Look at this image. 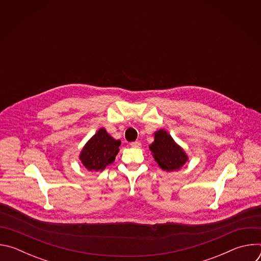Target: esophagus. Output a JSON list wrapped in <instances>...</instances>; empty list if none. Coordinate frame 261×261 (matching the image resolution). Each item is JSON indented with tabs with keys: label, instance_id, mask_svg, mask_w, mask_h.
Segmentation results:
<instances>
[{
	"label": "esophagus",
	"instance_id": "obj_1",
	"mask_svg": "<svg viewBox=\"0 0 261 261\" xmlns=\"http://www.w3.org/2000/svg\"><path fill=\"white\" fill-rule=\"evenodd\" d=\"M130 145H131L132 147H140V146H141V143H140L139 141H133V142L130 143Z\"/></svg>",
	"mask_w": 261,
	"mask_h": 261
}]
</instances>
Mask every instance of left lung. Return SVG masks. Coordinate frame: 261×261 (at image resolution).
<instances>
[{"mask_svg":"<svg viewBox=\"0 0 261 261\" xmlns=\"http://www.w3.org/2000/svg\"><path fill=\"white\" fill-rule=\"evenodd\" d=\"M150 150L163 170H177L188 160L182 148L163 129L155 133V141L150 145Z\"/></svg>","mask_w":261,"mask_h":261,"instance_id":"1","label":"left lung"}]
</instances>
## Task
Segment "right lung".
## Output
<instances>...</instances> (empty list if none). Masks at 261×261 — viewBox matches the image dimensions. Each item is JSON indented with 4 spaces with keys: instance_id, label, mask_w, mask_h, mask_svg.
Here are the masks:
<instances>
[{
    "instance_id": "right-lung-1",
    "label": "right lung",
    "mask_w": 261,
    "mask_h": 261,
    "mask_svg": "<svg viewBox=\"0 0 261 261\" xmlns=\"http://www.w3.org/2000/svg\"><path fill=\"white\" fill-rule=\"evenodd\" d=\"M120 140L111 137L104 128L99 131L87 142L81 153L80 159L84 166L90 171H101L108 164L113 163L119 153Z\"/></svg>"
}]
</instances>
